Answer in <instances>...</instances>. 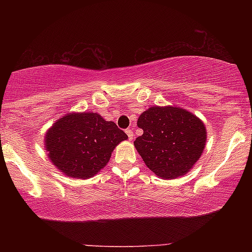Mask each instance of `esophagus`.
I'll list each match as a JSON object with an SVG mask.
<instances>
[{
  "label": "esophagus",
  "mask_w": 252,
  "mask_h": 252,
  "mask_svg": "<svg viewBox=\"0 0 252 252\" xmlns=\"http://www.w3.org/2000/svg\"><path fill=\"white\" fill-rule=\"evenodd\" d=\"M126 134H127V136H128V139L129 140H133V137H134V133H133V130L132 129H129V128H127L126 130Z\"/></svg>",
  "instance_id": "34e87169"
}]
</instances>
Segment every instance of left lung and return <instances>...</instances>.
<instances>
[{"label": "left lung", "mask_w": 252, "mask_h": 252, "mask_svg": "<svg viewBox=\"0 0 252 252\" xmlns=\"http://www.w3.org/2000/svg\"><path fill=\"white\" fill-rule=\"evenodd\" d=\"M143 134L134 147L161 179L182 177L197 163L206 142L204 123L178 106H151L137 119Z\"/></svg>", "instance_id": "obj_1"}]
</instances>
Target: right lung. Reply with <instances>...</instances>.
Segmentation results:
<instances>
[{
	"instance_id": "1",
	"label": "right lung",
	"mask_w": 252,
	"mask_h": 252,
	"mask_svg": "<svg viewBox=\"0 0 252 252\" xmlns=\"http://www.w3.org/2000/svg\"><path fill=\"white\" fill-rule=\"evenodd\" d=\"M128 139L113 122L96 112H72L48 129L44 146L48 157L62 173L75 179L97 174L115 148Z\"/></svg>"
}]
</instances>
